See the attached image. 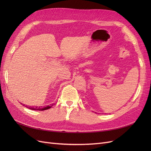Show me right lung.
Returning a JSON list of instances; mask_svg holds the SVG:
<instances>
[{"label":"right lung","instance_id":"1","mask_svg":"<svg viewBox=\"0 0 151 151\" xmlns=\"http://www.w3.org/2000/svg\"><path fill=\"white\" fill-rule=\"evenodd\" d=\"M27 108H29L30 109H33V110H39V111H43V110H46V109H50V108H52V106H46V107H43V108H40V107H36V108H33V107H31V108H29V107H27Z\"/></svg>","mask_w":151,"mask_h":151}]
</instances>
